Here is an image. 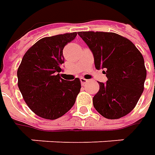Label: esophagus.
<instances>
[{
    "instance_id": "34e87169",
    "label": "esophagus",
    "mask_w": 155,
    "mask_h": 155,
    "mask_svg": "<svg viewBox=\"0 0 155 155\" xmlns=\"http://www.w3.org/2000/svg\"><path fill=\"white\" fill-rule=\"evenodd\" d=\"M80 82H81V84H82V85H84V84H85L86 83H88V80L85 79L84 78H81Z\"/></svg>"
}]
</instances>
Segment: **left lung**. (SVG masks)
Here are the masks:
<instances>
[{
    "label": "left lung",
    "mask_w": 155,
    "mask_h": 155,
    "mask_svg": "<svg viewBox=\"0 0 155 155\" xmlns=\"http://www.w3.org/2000/svg\"><path fill=\"white\" fill-rule=\"evenodd\" d=\"M94 55L95 67L105 70L108 81L99 82L93 105L107 119H118L134 110L144 90V58L127 38L115 33L78 32Z\"/></svg>",
    "instance_id": "left-lung-1"
}]
</instances>
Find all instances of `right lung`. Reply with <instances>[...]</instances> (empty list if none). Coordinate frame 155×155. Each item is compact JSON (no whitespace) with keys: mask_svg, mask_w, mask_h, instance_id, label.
I'll return each mask as SVG.
<instances>
[{"mask_svg":"<svg viewBox=\"0 0 155 155\" xmlns=\"http://www.w3.org/2000/svg\"><path fill=\"white\" fill-rule=\"evenodd\" d=\"M77 32L39 39L32 45L17 71L18 87L27 105L34 114L48 120L64 116L74 105L81 89L78 78L66 81L60 78L63 49L76 38Z\"/></svg>","mask_w":155,"mask_h":155,"instance_id":"right-lung-1","label":"right lung"}]
</instances>
